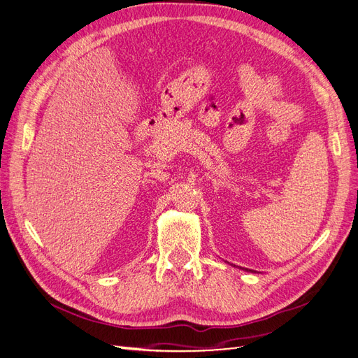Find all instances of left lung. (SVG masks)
<instances>
[{
  "label": "left lung",
  "instance_id": "8db88e82",
  "mask_svg": "<svg viewBox=\"0 0 358 358\" xmlns=\"http://www.w3.org/2000/svg\"><path fill=\"white\" fill-rule=\"evenodd\" d=\"M246 270H248V268H246Z\"/></svg>",
  "mask_w": 358,
  "mask_h": 358
}]
</instances>
